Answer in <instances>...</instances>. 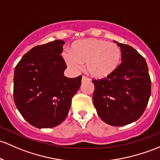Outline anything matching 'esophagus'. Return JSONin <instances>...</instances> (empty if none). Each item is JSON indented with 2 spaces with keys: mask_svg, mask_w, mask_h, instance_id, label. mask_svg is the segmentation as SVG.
I'll list each match as a JSON object with an SVG mask.
<instances>
[{
  "mask_svg": "<svg viewBox=\"0 0 160 160\" xmlns=\"http://www.w3.org/2000/svg\"><path fill=\"white\" fill-rule=\"evenodd\" d=\"M87 80H88V78H87L86 76H83V77H82V83H83V82L87 81Z\"/></svg>",
  "mask_w": 160,
  "mask_h": 160,
  "instance_id": "1",
  "label": "esophagus"
}]
</instances>
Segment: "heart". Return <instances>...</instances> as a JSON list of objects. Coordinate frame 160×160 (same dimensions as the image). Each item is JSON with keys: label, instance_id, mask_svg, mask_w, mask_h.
Returning a JSON list of instances; mask_svg holds the SVG:
<instances>
[{"label": "heart", "instance_id": "heart-1", "mask_svg": "<svg viewBox=\"0 0 160 160\" xmlns=\"http://www.w3.org/2000/svg\"><path fill=\"white\" fill-rule=\"evenodd\" d=\"M67 67L73 71L81 69L86 63V70L91 77L103 79L115 73L122 62V51L114 43L97 38H87L73 41L70 52L62 53Z\"/></svg>", "mask_w": 160, "mask_h": 160}]
</instances>
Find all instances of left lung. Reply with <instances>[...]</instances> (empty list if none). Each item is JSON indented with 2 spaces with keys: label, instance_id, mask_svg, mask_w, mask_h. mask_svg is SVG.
I'll return each mask as SVG.
<instances>
[{
  "label": "left lung",
  "instance_id": "obj_1",
  "mask_svg": "<svg viewBox=\"0 0 160 160\" xmlns=\"http://www.w3.org/2000/svg\"><path fill=\"white\" fill-rule=\"evenodd\" d=\"M114 42L120 48L122 62L110 77L93 80V102L103 122L120 127L142 115L150 97L151 80L143 57L131 46Z\"/></svg>",
  "mask_w": 160,
  "mask_h": 160
}]
</instances>
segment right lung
Segmentation results:
<instances>
[{
	"label": "right lung",
	"mask_w": 160,
	"mask_h": 160,
	"mask_svg": "<svg viewBox=\"0 0 160 160\" xmlns=\"http://www.w3.org/2000/svg\"><path fill=\"white\" fill-rule=\"evenodd\" d=\"M65 42L57 40L30 50L17 64L13 100L22 117L37 128H52L66 119L81 76L68 78L60 53Z\"/></svg>",
	"instance_id": "add662e5"
}]
</instances>
